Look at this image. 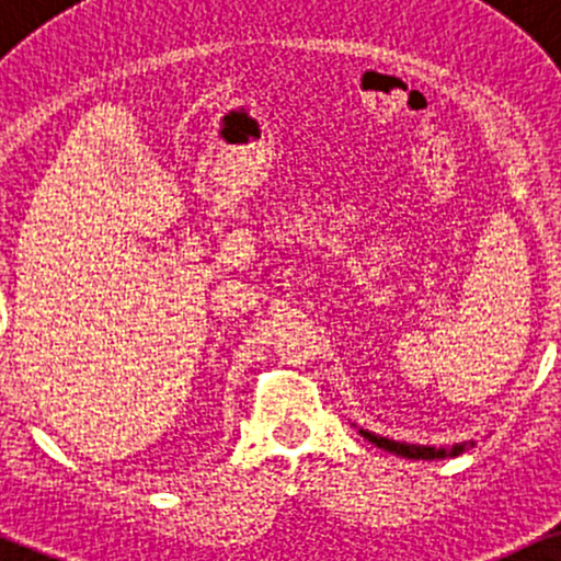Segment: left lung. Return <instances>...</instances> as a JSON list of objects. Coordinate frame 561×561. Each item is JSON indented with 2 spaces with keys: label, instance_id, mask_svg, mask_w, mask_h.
<instances>
[{
  "label": "left lung",
  "instance_id": "8db88e82",
  "mask_svg": "<svg viewBox=\"0 0 561 561\" xmlns=\"http://www.w3.org/2000/svg\"><path fill=\"white\" fill-rule=\"evenodd\" d=\"M362 435L369 443H375L377 448L390 450V454L403 456V459H424V461L459 456V454H465L467 446H474V440H469V443H454V446H448V448H433V446H414V443H398V440H390V437H379L375 433H366V430H362Z\"/></svg>",
  "mask_w": 561,
  "mask_h": 561
}]
</instances>
